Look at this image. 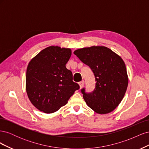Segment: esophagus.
<instances>
[{
    "instance_id": "1",
    "label": "esophagus",
    "mask_w": 149,
    "mask_h": 149,
    "mask_svg": "<svg viewBox=\"0 0 149 149\" xmlns=\"http://www.w3.org/2000/svg\"><path fill=\"white\" fill-rule=\"evenodd\" d=\"M84 81L83 80L81 81H80L79 83V87H80V89L82 88L83 86H84Z\"/></svg>"
}]
</instances>
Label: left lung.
Wrapping results in <instances>:
<instances>
[{
	"mask_svg": "<svg viewBox=\"0 0 149 149\" xmlns=\"http://www.w3.org/2000/svg\"><path fill=\"white\" fill-rule=\"evenodd\" d=\"M74 54L93 71L96 87L92 93L81 89L87 105L97 114L113 111L125 95L128 86L125 65L121 57L104 46L76 49Z\"/></svg>",
	"mask_w": 149,
	"mask_h": 149,
	"instance_id": "obj_1",
	"label": "left lung"
}]
</instances>
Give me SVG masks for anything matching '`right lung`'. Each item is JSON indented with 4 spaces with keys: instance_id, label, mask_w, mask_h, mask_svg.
<instances>
[{
    "instance_id": "right-lung-1",
    "label": "right lung",
    "mask_w": 149,
    "mask_h": 149,
    "mask_svg": "<svg viewBox=\"0 0 149 149\" xmlns=\"http://www.w3.org/2000/svg\"><path fill=\"white\" fill-rule=\"evenodd\" d=\"M70 48L50 46L30 60L26 69V91L31 104L45 113H53L65 106L76 90L72 72L66 68Z\"/></svg>"
}]
</instances>
